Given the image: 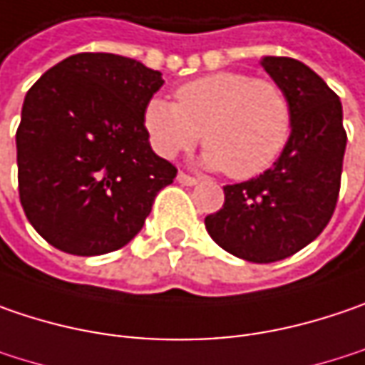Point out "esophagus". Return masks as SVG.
Wrapping results in <instances>:
<instances>
[{
    "instance_id": "obj_1",
    "label": "esophagus",
    "mask_w": 365,
    "mask_h": 365,
    "mask_svg": "<svg viewBox=\"0 0 365 365\" xmlns=\"http://www.w3.org/2000/svg\"><path fill=\"white\" fill-rule=\"evenodd\" d=\"M178 182L183 183V185H196V183H198V178H194V175H187V173L180 171V173H178Z\"/></svg>"
}]
</instances>
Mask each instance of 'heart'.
I'll return each mask as SVG.
<instances>
[{
  "label": "heart",
  "mask_w": 365,
  "mask_h": 365,
  "mask_svg": "<svg viewBox=\"0 0 365 365\" xmlns=\"http://www.w3.org/2000/svg\"><path fill=\"white\" fill-rule=\"evenodd\" d=\"M144 128L163 157L192 150L202 136V163L225 169L233 180L264 173L285 150L293 109L285 88L244 72H215L175 91V103L153 97L144 107Z\"/></svg>",
  "instance_id": "heart-1"
}]
</instances>
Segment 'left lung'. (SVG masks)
<instances>
[{
  "instance_id": "left-lung-1",
  "label": "left lung",
  "mask_w": 365,
  "mask_h": 365,
  "mask_svg": "<svg viewBox=\"0 0 365 365\" xmlns=\"http://www.w3.org/2000/svg\"><path fill=\"white\" fill-rule=\"evenodd\" d=\"M262 66L291 101L293 128L277 163L247 182L225 185L208 235L225 252L268 264L289 258L329 225L341 190L347 132L341 101L306 63L264 57Z\"/></svg>"
}]
</instances>
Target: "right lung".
Segmentation results:
<instances>
[{"instance_id":"add662e5","label":"right lung","mask_w":365,"mask_h":365,"mask_svg":"<svg viewBox=\"0 0 365 365\" xmlns=\"http://www.w3.org/2000/svg\"><path fill=\"white\" fill-rule=\"evenodd\" d=\"M161 86V72L113 53L70 55L31 86L16 132L18 192L45 242L98 256L134 240L178 175L144 128Z\"/></svg>"}]
</instances>
